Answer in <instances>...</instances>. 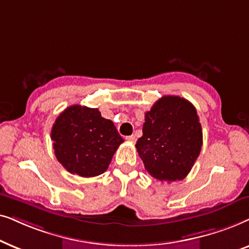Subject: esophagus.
I'll use <instances>...</instances> for the list:
<instances>
[{"mask_svg": "<svg viewBox=\"0 0 249 249\" xmlns=\"http://www.w3.org/2000/svg\"><path fill=\"white\" fill-rule=\"evenodd\" d=\"M126 140L130 142H135L137 139H135V135H128V137H126Z\"/></svg>", "mask_w": 249, "mask_h": 249, "instance_id": "34e87169", "label": "esophagus"}]
</instances>
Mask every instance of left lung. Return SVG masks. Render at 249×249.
Returning a JSON list of instances; mask_svg holds the SVG:
<instances>
[{
	"label": "left lung",
	"mask_w": 249,
	"mask_h": 249,
	"mask_svg": "<svg viewBox=\"0 0 249 249\" xmlns=\"http://www.w3.org/2000/svg\"><path fill=\"white\" fill-rule=\"evenodd\" d=\"M137 150L145 171L160 182L183 180L203 145V131L194 105L165 95L145 112Z\"/></svg>",
	"instance_id": "obj_1"
}]
</instances>
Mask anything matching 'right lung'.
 Wrapping results in <instances>:
<instances>
[{
    "label": "right lung",
    "instance_id": "right-lung-1",
    "mask_svg": "<svg viewBox=\"0 0 249 249\" xmlns=\"http://www.w3.org/2000/svg\"><path fill=\"white\" fill-rule=\"evenodd\" d=\"M55 157L69 173L83 178L107 171L112 156L124 140L114 123L97 108L74 105L55 119L51 130Z\"/></svg>",
    "mask_w": 249,
    "mask_h": 249
}]
</instances>
